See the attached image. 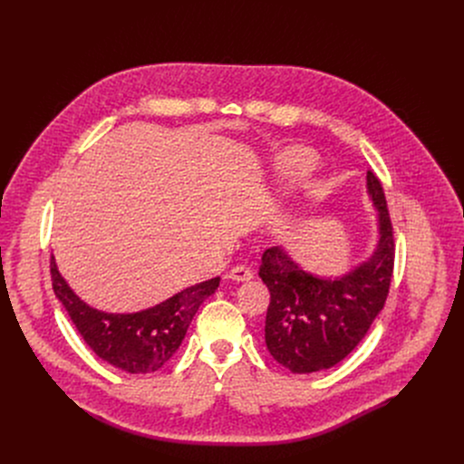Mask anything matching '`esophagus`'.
I'll return each mask as SVG.
<instances>
[{"label": "esophagus", "mask_w": 464, "mask_h": 464, "mask_svg": "<svg viewBox=\"0 0 464 464\" xmlns=\"http://www.w3.org/2000/svg\"><path fill=\"white\" fill-rule=\"evenodd\" d=\"M251 277H253L251 268L244 266V264H237V266H233L229 270V279H233V281H249Z\"/></svg>", "instance_id": "1"}]
</instances>
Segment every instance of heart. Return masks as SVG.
Masks as SVG:
<instances>
[{"instance_id": "1", "label": "heart", "mask_w": 464, "mask_h": 464, "mask_svg": "<svg viewBox=\"0 0 464 464\" xmlns=\"http://www.w3.org/2000/svg\"><path fill=\"white\" fill-rule=\"evenodd\" d=\"M312 163H314L312 154L303 149H292L286 154H283L279 160V167L286 176H301L306 170H310Z\"/></svg>"}]
</instances>
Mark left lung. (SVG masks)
Returning <instances> with one entry per match:
<instances>
[{
  "label": "left lung",
  "mask_w": 464,
  "mask_h": 464,
  "mask_svg": "<svg viewBox=\"0 0 464 464\" xmlns=\"http://www.w3.org/2000/svg\"><path fill=\"white\" fill-rule=\"evenodd\" d=\"M367 187L380 211V240L372 256L342 279H319L303 272L281 249L264 251L258 277L270 290L266 338L272 356L292 372H315L340 363L365 338L385 304L394 235L383 187L367 170Z\"/></svg>",
  "instance_id": "1"
}]
</instances>
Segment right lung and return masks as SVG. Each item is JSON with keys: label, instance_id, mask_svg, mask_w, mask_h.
Wrapping results in <instances>:
<instances>
[{"label": "right lung", "instance_id": "add662e5", "mask_svg": "<svg viewBox=\"0 0 464 464\" xmlns=\"http://www.w3.org/2000/svg\"><path fill=\"white\" fill-rule=\"evenodd\" d=\"M53 290L73 324L104 362L131 374L161 369L181 345L187 328L206 297L215 294L220 277L194 285L154 308L136 314H106L90 308L60 277L51 256Z\"/></svg>", "mask_w": 464, "mask_h": 464}]
</instances>
